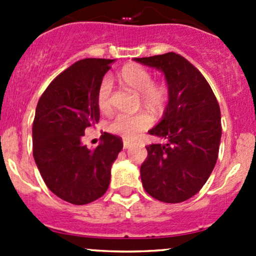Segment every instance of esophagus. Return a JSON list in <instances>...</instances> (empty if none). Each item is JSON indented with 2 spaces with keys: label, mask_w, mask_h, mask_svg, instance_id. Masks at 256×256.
<instances>
[{
  "label": "esophagus",
  "mask_w": 256,
  "mask_h": 256,
  "mask_svg": "<svg viewBox=\"0 0 256 256\" xmlns=\"http://www.w3.org/2000/svg\"><path fill=\"white\" fill-rule=\"evenodd\" d=\"M131 146V144L130 142H128V141H124V148H128V147H130Z\"/></svg>",
  "instance_id": "obj_1"
}]
</instances>
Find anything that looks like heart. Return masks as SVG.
Here are the masks:
<instances>
[{"mask_svg": "<svg viewBox=\"0 0 256 256\" xmlns=\"http://www.w3.org/2000/svg\"><path fill=\"white\" fill-rule=\"evenodd\" d=\"M121 79L126 85L140 92L141 100L147 108L160 110L166 105L168 90L164 85L154 84V78L147 69L140 66H125L121 72ZM112 82L110 76H104L100 82L96 92V104L102 112H106L112 109ZM152 118L147 112L118 114L110 122V131L128 140H134L141 132L151 126Z\"/></svg>", "mask_w": 256, "mask_h": 256, "instance_id": "obj_1", "label": "heart"}]
</instances>
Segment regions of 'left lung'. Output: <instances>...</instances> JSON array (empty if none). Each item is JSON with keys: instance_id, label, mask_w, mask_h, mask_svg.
I'll return each mask as SVG.
<instances>
[{"instance_id": "1", "label": "left lung", "mask_w": 256, "mask_h": 256, "mask_svg": "<svg viewBox=\"0 0 256 256\" xmlns=\"http://www.w3.org/2000/svg\"><path fill=\"white\" fill-rule=\"evenodd\" d=\"M134 60L164 72L168 105L150 135L166 144L146 146L141 180L147 193L164 203H180L198 193L210 176L222 138L220 109L210 85L184 56L170 52Z\"/></svg>"}]
</instances>
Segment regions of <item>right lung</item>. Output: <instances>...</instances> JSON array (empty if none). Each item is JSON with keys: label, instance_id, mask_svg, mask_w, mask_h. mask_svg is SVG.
I'll return each instance as SVG.
<instances>
[{"label": "right lung", "instance_id": "right-lung-1", "mask_svg": "<svg viewBox=\"0 0 256 256\" xmlns=\"http://www.w3.org/2000/svg\"><path fill=\"white\" fill-rule=\"evenodd\" d=\"M112 62L78 60L52 80L36 109L34 161L49 190L72 204H88L104 196L112 164L122 150L121 138L109 132L95 148L82 144L85 128L99 121L98 88Z\"/></svg>", "mask_w": 256, "mask_h": 256}]
</instances>
